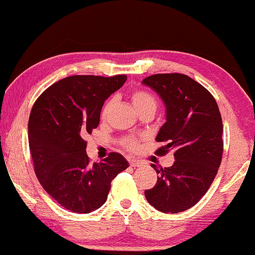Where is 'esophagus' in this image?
<instances>
[{
    "label": "esophagus",
    "instance_id": "esophagus-1",
    "mask_svg": "<svg viewBox=\"0 0 255 255\" xmlns=\"http://www.w3.org/2000/svg\"><path fill=\"white\" fill-rule=\"evenodd\" d=\"M130 166L133 167V168H135V167L141 166V162L138 161V160H130Z\"/></svg>",
    "mask_w": 255,
    "mask_h": 255
}]
</instances>
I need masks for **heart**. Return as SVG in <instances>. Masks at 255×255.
I'll list each match as a JSON object with an SVG mask.
<instances>
[{"label":"heart","instance_id":"b5f03b06","mask_svg":"<svg viewBox=\"0 0 255 255\" xmlns=\"http://www.w3.org/2000/svg\"><path fill=\"white\" fill-rule=\"evenodd\" d=\"M131 101H132V104H133V107L135 108V110H139L140 108L149 106V104H154L155 106L154 97H153L149 93L145 92V90H140V89L134 90V92L131 94ZM110 108H111V101H108V102L104 104L102 113H101V116H102V118H106L108 116ZM121 144L125 149H128V151H130V152H133V151H135V149H138V147H139V140L134 137L123 138L122 139Z\"/></svg>","mask_w":255,"mask_h":255}]
</instances>
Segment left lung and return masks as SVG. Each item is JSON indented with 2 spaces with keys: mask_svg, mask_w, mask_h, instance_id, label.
I'll return each mask as SVG.
<instances>
[{
  "mask_svg": "<svg viewBox=\"0 0 255 255\" xmlns=\"http://www.w3.org/2000/svg\"><path fill=\"white\" fill-rule=\"evenodd\" d=\"M161 97L166 123L155 140L158 155L174 151L173 166L156 168L155 186L145 190L156 210L177 214L194 207L210 188L223 156V122L210 92L180 73L154 74L142 80Z\"/></svg>",
  "mask_w": 255,
  "mask_h": 255,
  "instance_id": "1",
  "label": "left lung"
}]
</instances>
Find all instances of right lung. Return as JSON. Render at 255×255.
<instances>
[{
    "instance_id": "obj_1",
    "label": "right lung",
    "mask_w": 255,
    "mask_h": 255,
    "mask_svg": "<svg viewBox=\"0 0 255 255\" xmlns=\"http://www.w3.org/2000/svg\"><path fill=\"white\" fill-rule=\"evenodd\" d=\"M127 75H73L55 82L34 102L29 146L34 173L61 207L89 214L107 201L110 184L128 167L120 153L90 163L85 137L99 127L104 101L120 89Z\"/></svg>"
}]
</instances>
